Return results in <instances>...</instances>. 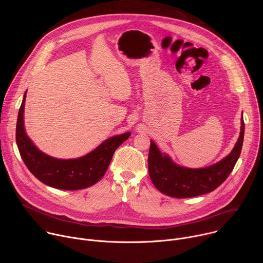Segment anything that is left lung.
<instances>
[{
	"label": "left lung",
	"instance_id": "obj_1",
	"mask_svg": "<svg viewBox=\"0 0 263 263\" xmlns=\"http://www.w3.org/2000/svg\"><path fill=\"white\" fill-rule=\"evenodd\" d=\"M243 134L245 123L241 118L240 135L231 153L219 162L204 168H189L176 164L151 140L148 151L149 178L159 192L173 198H193L213 192L233 171L241 152Z\"/></svg>",
	"mask_w": 263,
	"mask_h": 263
}]
</instances>
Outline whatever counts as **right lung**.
<instances>
[{
	"label": "right lung",
	"instance_id": "obj_1",
	"mask_svg": "<svg viewBox=\"0 0 263 263\" xmlns=\"http://www.w3.org/2000/svg\"><path fill=\"white\" fill-rule=\"evenodd\" d=\"M27 92V91H26ZM26 92L16 122V143L28 170L43 183L57 190L78 191L99 182L105 175L116 149L131 133L112 136L92 152L77 159H57L43 153L27 136L24 127Z\"/></svg>",
	"mask_w": 263,
	"mask_h": 263
}]
</instances>
